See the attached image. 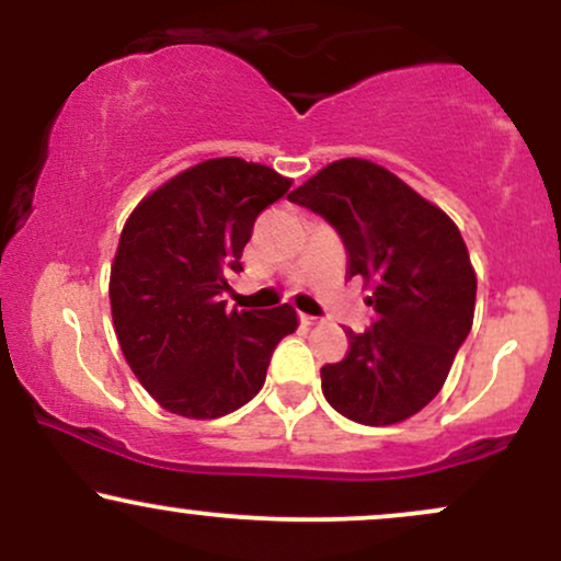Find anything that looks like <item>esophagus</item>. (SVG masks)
I'll return each instance as SVG.
<instances>
[{
    "label": "esophagus",
    "instance_id": "34e87169",
    "mask_svg": "<svg viewBox=\"0 0 561 561\" xmlns=\"http://www.w3.org/2000/svg\"><path fill=\"white\" fill-rule=\"evenodd\" d=\"M300 321L306 327H313V324H319V317H308V313H300Z\"/></svg>",
    "mask_w": 561,
    "mask_h": 561
}]
</instances>
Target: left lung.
Here are the masks:
<instances>
[{"instance_id": "1", "label": "left lung", "mask_w": 561, "mask_h": 561, "mask_svg": "<svg viewBox=\"0 0 561 561\" xmlns=\"http://www.w3.org/2000/svg\"><path fill=\"white\" fill-rule=\"evenodd\" d=\"M337 231L347 276L371 287L375 321L347 330L343 362L321 366L334 411L358 424H396L440 392L474 319L478 276L450 218L396 173L362 158L334 160L289 192Z\"/></svg>"}]
</instances>
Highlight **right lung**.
Here are the masks:
<instances>
[{"instance_id": "1", "label": "right lung", "mask_w": 561, "mask_h": 561, "mask_svg": "<svg viewBox=\"0 0 561 561\" xmlns=\"http://www.w3.org/2000/svg\"><path fill=\"white\" fill-rule=\"evenodd\" d=\"M289 184L268 165L214 158L158 186L128 216L111 272L113 324L141 388L171 414L237 411L263 388L279 340L298 330L289 302L229 311L224 300L255 218Z\"/></svg>"}]
</instances>
